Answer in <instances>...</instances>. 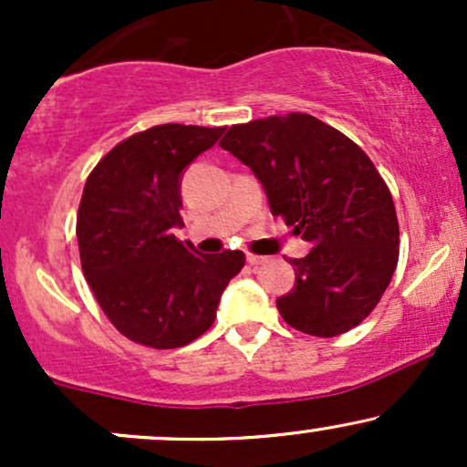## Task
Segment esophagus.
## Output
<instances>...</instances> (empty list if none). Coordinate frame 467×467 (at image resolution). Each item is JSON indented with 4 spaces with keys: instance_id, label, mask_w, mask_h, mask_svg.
Wrapping results in <instances>:
<instances>
[{
    "instance_id": "esophagus-1",
    "label": "esophagus",
    "mask_w": 467,
    "mask_h": 467,
    "mask_svg": "<svg viewBox=\"0 0 467 467\" xmlns=\"http://www.w3.org/2000/svg\"><path fill=\"white\" fill-rule=\"evenodd\" d=\"M248 264H250L252 267H256V265H264V264H265V256H256V254H248Z\"/></svg>"
}]
</instances>
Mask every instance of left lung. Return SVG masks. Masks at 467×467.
Returning <instances> with one entry per match:
<instances>
[{"label": "left lung", "instance_id": "8db88e82", "mask_svg": "<svg viewBox=\"0 0 467 467\" xmlns=\"http://www.w3.org/2000/svg\"><path fill=\"white\" fill-rule=\"evenodd\" d=\"M219 147L250 166L272 215L314 245L303 259H289L296 285L276 301L283 320L318 337L360 325L400 254L393 197L368 155L309 114L233 125Z\"/></svg>", "mask_w": 467, "mask_h": 467}]
</instances>
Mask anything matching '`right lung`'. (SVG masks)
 <instances>
[{"label":"right lung","mask_w":467,"mask_h":467,"mask_svg":"<svg viewBox=\"0 0 467 467\" xmlns=\"http://www.w3.org/2000/svg\"><path fill=\"white\" fill-rule=\"evenodd\" d=\"M226 127L158 125L136 133L96 164L77 217L83 275L111 325L133 342L175 349L217 318L241 250L200 254L175 239L184 226L182 175Z\"/></svg>","instance_id":"1"}]
</instances>
